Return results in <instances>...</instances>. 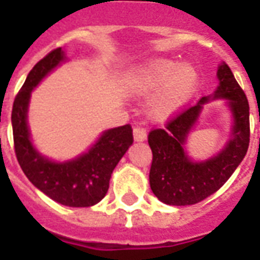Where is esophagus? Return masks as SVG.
<instances>
[{
  "instance_id": "esophagus-1",
  "label": "esophagus",
  "mask_w": 260,
  "mask_h": 260,
  "mask_svg": "<svg viewBox=\"0 0 260 260\" xmlns=\"http://www.w3.org/2000/svg\"><path fill=\"white\" fill-rule=\"evenodd\" d=\"M146 129L145 128H142V126H135L134 128V139L138 142H142L146 139Z\"/></svg>"
}]
</instances>
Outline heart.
<instances>
[{"label": "heart", "instance_id": "b5f03b06", "mask_svg": "<svg viewBox=\"0 0 260 260\" xmlns=\"http://www.w3.org/2000/svg\"><path fill=\"white\" fill-rule=\"evenodd\" d=\"M199 80L192 65H181L173 59H154L142 69L134 79V89L139 94L160 91L152 102L150 113L164 119L178 111L189 99Z\"/></svg>", "mask_w": 260, "mask_h": 260}]
</instances>
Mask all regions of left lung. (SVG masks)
I'll return each mask as SVG.
<instances>
[{"label":"left lung","instance_id":"left-lung-1","mask_svg":"<svg viewBox=\"0 0 260 260\" xmlns=\"http://www.w3.org/2000/svg\"><path fill=\"white\" fill-rule=\"evenodd\" d=\"M217 78L220 86L213 99H227L234 117L233 138L223 152L206 161L193 163L184 150L186 136L210 97H203L173 115L164 128L149 132L147 142L153 153L149 181L153 193L163 203L186 206L206 199L225 184L245 157L251 136L248 99L225 62L218 67Z\"/></svg>","mask_w":260,"mask_h":260}]
</instances>
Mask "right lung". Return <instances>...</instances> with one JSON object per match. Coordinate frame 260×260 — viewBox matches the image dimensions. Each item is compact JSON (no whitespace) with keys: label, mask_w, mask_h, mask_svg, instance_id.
Returning a JSON list of instances; mask_svg holds the SVG:
<instances>
[{"label":"right lung","mask_w":260,"mask_h":260,"mask_svg":"<svg viewBox=\"0 0 260 260\" xmlns=\"http://www.w3.org/2000/svg\"><path fill=\"white\" fill-rule=\"evenodd\" d=\"M64 61L61 47L40 59L31 69L12 106L15 154L20 169L33 185L48 198L71 207H89L106 196L115 166L134 143L132 126L122 125L106 131L90 150L67 163H54L36 152L26 122L31 90L46 75Z\"/></svg>","instance_id":"right-lung-1"}]
</instances>
